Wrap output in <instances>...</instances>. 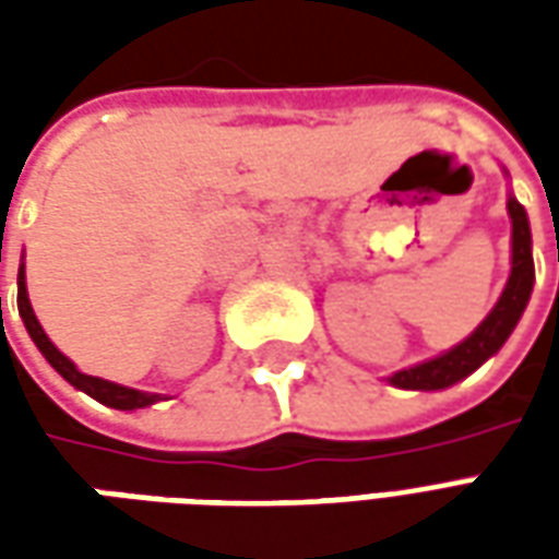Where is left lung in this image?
Here are the masks:
<instances>
[{"label": "left lung", "instance_id": "obj_1", "mask_svg": "<svg viewBox=\"0 0 559 559\" xmlns=\"http://www.w3.org/2000/svg\"><path fill=\"white\" fill-rule=\"evenodd\" d=\"M506 209H509V221H512V269H509V281H506L497 305L491 308V314L485 317L479 326L473 329L461 344H455L452 350L386 377L395 389L437 392V389L455 386L464 377L473 374L479 365L488 362L493 353L503 347L506 338L515 332L518 320L530 302V293H533L536 269H533V236H530L527 209L518 203L515 194H509Z\"/></svg>", "mask_w": 559, "mask_h": 559}]
</instances>
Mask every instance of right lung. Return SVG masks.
<instances>
[{
  "label": "right lung",
  "mask_w": 559,
  "mask_h": 559,
  "mask_svg": "<svg viewBox=\"0 0 559 559\" xmlns=\"http://www.w3.org/2000/svg\"><path fill=\"white\" fill-rule=\"evenodd\" d=\"M17 308H20V320H23V326L29 332V338L35 341V347L41 350V356L47 362L53 365L59 374L66 377L68 383L80 392H86L90 399L102 401L104 407H114V411H143L148 404H158L164 401V395L158 392H140V389L122 386V383H110V380H102V377H92L83 374L78 365L68 359L66 353H59L53 341L47 338V332L38 323V317L32 311L29 302V290H26V266L20 263L17 272Z\"/></svg>",
  "instance_id": "right-lung-1"
}]
</instances>
